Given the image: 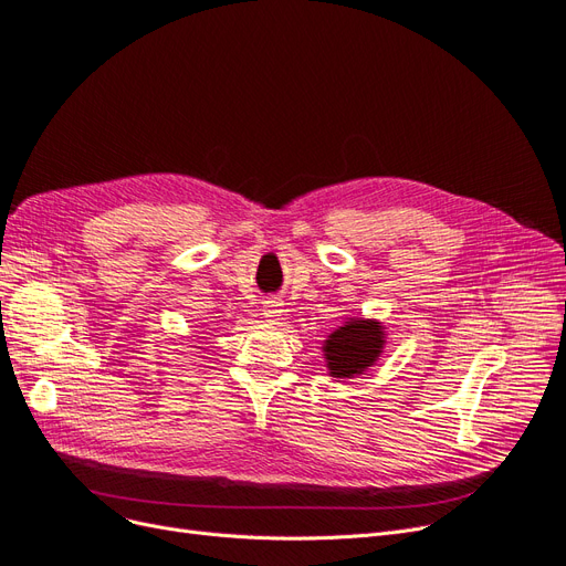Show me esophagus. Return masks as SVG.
Masks as SVG:
<instances>
[{"instance_id": "1", "label": "esophagus", "mask_w": 566, "mask_h": 566, "mask_svg": "<svg viewBox=\"0 0 566 566\" xmlns=\"http://www.w3.org/2000/svg\"><path fill=\"white\" fill-rule=\"evenodd\" d=\"M284 307V303L280 301V298H268V301H263V314H265V318L268 322H277V318L282 316V310Z\"/></svg>"}]
</instances>
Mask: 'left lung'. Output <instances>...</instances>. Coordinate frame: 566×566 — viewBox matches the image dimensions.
Instances as JSON below:
<instances>
[{"label":"left lung","instance_id":"8db88e82","mask_svg":"<svg viewBox=\"0 0 566 566\" xmlns=\"http://www.w3.org/2000/svg\"><path fill=\"white\" fill-rule=\"evenodd\" d=\"M384 347V333L377 322L354 318L337 328L326 339V360L331 377H354L363 375L370 367Z\"/></svg>","mask_w":566,"mask_h":566}]
</instances>
